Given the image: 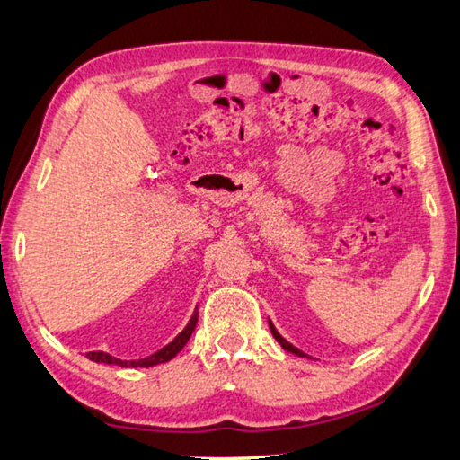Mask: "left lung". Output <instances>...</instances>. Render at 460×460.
Wrapping results in <instances>:
<instances>
[{
  "mask_svg": "<svg viewBox=\"0 0 460 460\" xmlns=\"http://www.w3.org/2000/svg\"><path fill=\"white\" fill-rule=\"evenodd\" d=\"M270 330H271V333H273V338L279 341V344H281V348H283V349H288V352L296 354V356H299V358H310V356H307V354H304L302 349H297L296 346H291L286 338H281V333H279L278 330H275V325L271 323V320H270Z\"/></svg>",
  "mask_w": 460,
  "mask_h": 460,
  "instance_id": "obj_1",
  "label": "left lung"
}]
</instances>
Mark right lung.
Instances as JSON below:
<instances>
[{
	"mask_svg": "<svg viewBox=\"0 0 460 460\" xmlns=\"http://www.w3.org/2000/svg\"><path fill=\"white\" fill-rule=\"evenodd\" d=\"M199 320V312L195 310L193 315H190L189 323L185 325V330H182L177 338H174L171 344H166L164 348L158 349V352L150 354L143 360H120V358H114L106 352H88L86 358L92 362H98V364H114V366H122V368H150V366H156V364H163V362H169L172 360L174 356H177L185 344L190 338V333L195 332V325Z\"/></svg>",
	"mask_w": 460,
	"mask_h": 460,
	"instance_id": "1",
	"label": "right lung"
}]
</instances>
